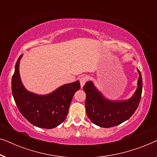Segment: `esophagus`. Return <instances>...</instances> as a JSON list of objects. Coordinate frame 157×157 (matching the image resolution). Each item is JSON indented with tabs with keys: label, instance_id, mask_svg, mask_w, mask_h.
Masks as SVG:
<instances>
[{
	"label": "esophagus",
	"instance_id": "1",
	"mask_svg": "<svg viewBox=\"0 0 157 157\" xmlns=\"http://www.w3.org/2000/svg\"><path fill=\"white\" fill-rule=\"evenodd\" d=\"M79 81H80V84H81V87L83 88V86L86 83V82L87 81V78L86 76H81L80 78H79Z\"/></svg>",
	"mask_w": 157,
	"mask_h": 157
}]
</instances>
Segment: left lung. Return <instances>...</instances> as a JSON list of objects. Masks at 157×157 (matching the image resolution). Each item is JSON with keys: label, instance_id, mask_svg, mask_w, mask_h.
Returning a JSON list of instances; mask_svg holds the SVG:
<instances>
[{"label": "left lung", "instance_id": "obj_1", "mask_svg": "<svg viewBox=\"0 0 157 157\" xmlns=\"http://www.w3.org/2000/svg\"><path fill=\"white\" fill-rule=\"evenodd\" d=\"M138 86L134 95L126 101H109L94 86L92 81H88L83 86L86 98V114L94 124L101 127L109 128L119 125L129 119L136 110L142 92V78L140 71Z\"/></svg>", "mask_w": 157, "mask_h": 157}]
</instances>
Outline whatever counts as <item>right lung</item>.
Listing matches in <instances>:
<instances>
[{
    "label": "right lung",
    "instance_id": "add662e5",
    "mask_svg": "<svg viewBox=\"0 0 157 157\" xmlns=\"http://www.w3.org/2000/svg\"><path fill=\"white\" fill-rule=\"evenodd\" d=\"M15 66L11 88L16 104L23 117L33 125L44 128H53L60 125L67 117L74 94L80 89L79 81L63 85L47 95L41 96L28 91L21 81L19 63Z\"/></svg>",
    "mask_w": 157,
    "mask_h": 157
}]
</instances>
